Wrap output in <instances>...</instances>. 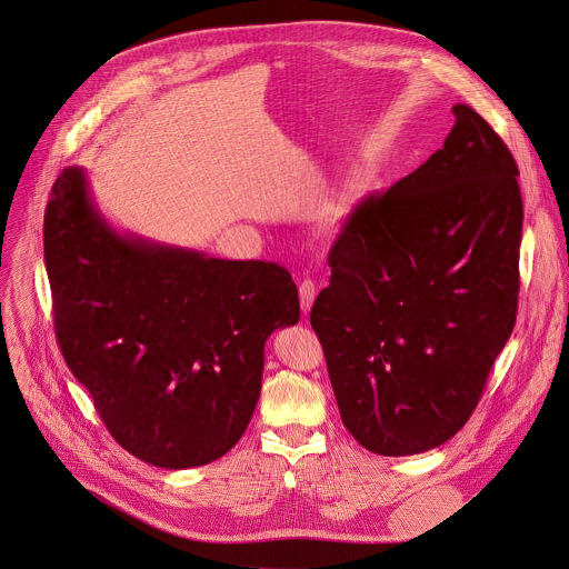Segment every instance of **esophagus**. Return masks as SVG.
I'll return each instance as SVG.
<instances>
[{"instance_id":"esophagus-1","label":"esophagus","mask_w":569,"mask_h":569,"mask_svg":"<svg viewBox=\"0 0 569 569\" xmlns=\"http://www.w3.org/2000/svg\"><path fill=\"white\" fill-rule=\"evenodd\" d=\"M315 297H317V286L312 279H303L301 286H299V303H301V312L308 315L312 303H315Z\"/></svg>"}]
</instances>
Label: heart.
Listing matches in <instances>:
<instances>
[{
	"label": "heart",
	"mask_w": 569,
	"mask_h": 569,
	"mask_svg": "<svg viewBox=\"0 0 569 569\" xmlns=\"http://www.w3.org/2000/svg\"><path fill=\"white\" fill-rule=\"evenodd\" d=\"M359 192H361V183H359L357 179L348 181V183L332 197V201H330V206H328L326 219H328L332 226H339V223L346 219V214L350 212V208H352V203L357 201Z\"/></svg>",
	"instance_id": "obj_1"
}]
</instances>
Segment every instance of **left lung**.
Returning a JSON list of instances; mask_svg holds the SVG:
<instances>
[{
    "mask_svg": "<svg viewBox=\"0 0 569 569\" xmlns=\"http://www.w3.org/2000/svg\"><path fill=\"white\" fill-rule=\"evenodd\" d=\"M452 112L441 150L348 214L310 312L343 426L383 457L452 439L517 323L519 168L477 110Z\"/></svg>",
    "mask_w": 569,
    "mask_h": 569,
    "instance_id": "1",
    "label": "left lung"
}]
</instances>
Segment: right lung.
Listing matches in <instances>:
<instances>
[{"instance_id": "add662e5", "label": "right lung", "mask_w": 569, "mask_h": 569, "mask_svg": "<svg viewBox=\"0 0 569 569\" xmlns=\"http://www.w3.org/2000/svg\"><path fill=\"white\" fill-rule=\"evenodd\" d=\"M43 259L61 355L112 439L166 470L223 457L259 401L266 339L299 321L290 272L119 234L77 166L52 183Z\"/></svg>"}]
</instances>
